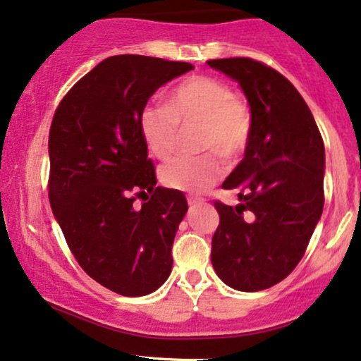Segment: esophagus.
I'll list each match as a JSON object with an SVG mask.
<instances>
[{
  "label": "esophagus",
  "mask_w": 361,
  "mask_h": 361,
  "mask_svg": "<svg viewBox=\"0 0 361 361\" xmlns=\"http://www.w3.org/2000/svg\"><path fill=\"white\" fill-rule=\"evenodd\" d=\"M188 202H189L190 207H194V206H199V204H202L204 199L202 197H197V195H189Z\"/></svg>",
  "instance_id": "esophagus-1"
}]
</instances>
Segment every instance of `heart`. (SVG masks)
Instances as JSON below:
<instances>
[{
	"label": "heart",
	"mask_w": 361,
	"mask_h": 361,
	"mask_svg": "<svg viewBox=\"0 0 361 361\" xmlns=\"http://www.w3.org/2000/svg\"><path fill=\"white\" fill-rule=\"evenodd\" d=\"M164 106H147L139 117V130L149 152L167 159L179 144L180 130L199 127L197 149L211 152L176 157L160 167V182L182 192H204L224 176L221 156L235 159L246 149L252 115L246 102L234 95L222 80L207 75L190 77L166 95Z\"/></svg>",
	"instance_id": "obj_1"
}]
</instances>
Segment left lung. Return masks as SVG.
<instances>
[{
	"label": "left lung",
	"instance_id": "1",
	"mask_svg": "<svg viewBox=\"0 0 361 361\" xmlns=\"http://www.w3.org/2000/svg\"><path fill=\"white\" fill-rule=\"evenodd\" d=\"M207 65L239 83L252 115L244 159L222 184L238 190L241 204L214 202L221 221L211 261L228 286L261 291L296 268L322 217L323 139L303 97L281 73L251 58Z\"/></svg>",
	"mask_w": 361,
	"mask_h": 361
}]
</instances>
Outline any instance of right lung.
Returning a JSON list of instances; mask_svg holds the SVG:
<instances>
[{"label":"right lung","mask_w":361,"mask_h":361,"mask_svg":"<svg viewBox=\"0 0 361 361\" xmlns=\"http://www.w3.org/2000/svg\"><path fill=\"white\" fill-rule=\"evenodd\" d=\"M194 66L142 55L105 58L75 83L50 128L51 211L82 269L122 296L167 281L188 201L157 188L139 117L160 87ZM151 199L137 209L132 192Z\"/></svg>","instance_id":"add662e5"}]
</instances>
